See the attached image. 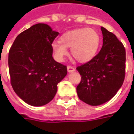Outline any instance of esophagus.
<instances>
[{
	"mask_svg": "<svg viewBox=\"0 0 134 134\" xmlns=\"http://www.w3.org/2000/svg\"><path fill=\"white\" fill-rule=\"evenodd\" d=\"M67 70H68V72L71 73V72L75 71V69L74 68V67H72V66H70V65H69V66H67Z\"/></svg>",
	"mask_w": 134,
	"mask_h": 134,
	"instance_id": "1",
	"label": "esophagus"
}]
</instances>
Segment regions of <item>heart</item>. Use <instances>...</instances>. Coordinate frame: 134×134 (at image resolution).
Wrapping results in <instances>:
<instances>
[{"label":"heart","mask_w":134,"mask_h":134,"mask_svg":"<svg viewBox=\"0 0 134 134\" xmlns=\"http://www.w3.org/2000/svg\"><path fill=\"white\" fill-rule=\"evenodd\" d=\"M100 44V36L95 30L83 27L65 33L59 41L52 43L51 47L55 58L59 62L69 55V48L77 61L87 63L95 57Z\"/></svg>","instance_id":"heart-1"}]
</instances>
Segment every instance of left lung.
<instances>
[{
    "mask_svg": "<svg viewBox=\"0 0 134 134\" xmlns=\"http://www.w3.org/2000/svg\"><path fill=\"white\" fill-rule=\"evenodd\" d=\"M103 45L100 52L77 70L81 81L77 86L80 100L91 106L103 104L113 98L123 84L125 49L116 36L100 27Z\"/></svg>",
    "mask_w": 134,
    "mask_h": 134,
    "instance_id": "8db88e82",
    "label": "left lung"
}]
</instances>
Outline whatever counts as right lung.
I'll list each match as a JSON object with an SVG mask.
<instances>
[{"instance_id": "right-lung-1", "label": "right lung", "mask_w": 134, "mask_h": 134, "mask_svg": "<svg viewBox=\"0 0 134 134\" xmlns=\"http://www.w3.org/2000/svg\"><path fill=\"white\" fill-rule=\"evenodd\" d=\"M58 34L46 24H36L19 34L9 50L11 84L29 105L48 104L57 93V84L67 75L66 66L52 57L51 44Z\"/></svg>"}]
</instances>
